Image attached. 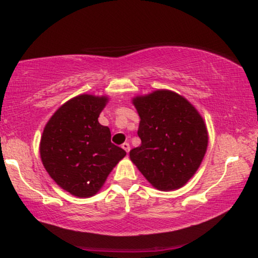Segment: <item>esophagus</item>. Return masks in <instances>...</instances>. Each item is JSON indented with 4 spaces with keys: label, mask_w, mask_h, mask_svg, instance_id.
Returning a JSON list of instances; mask_svg holds the SVG:
<instances>
[{
    "label": "esophagus",
    "mask_w": 258,
    "mask_h": 258,
    "mask_svg": "<svg viewBox=\"0 0 258 258\" xmlns=\"http://www.w3.org/2000/svg\"><path fill=\"white\" fill-rule=\"evenodd\" d=\"M122 148H123V149H124V150L126 151V154H128V153H129V151H130V144H129V143H126V142H124V143H123V144H122Z\"/></svg>",
    "instance_id": "34e87169"
}]
</instances>
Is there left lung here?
<instances>
[{
    "label": "left lung",
    "mask_w": 258,
    "mask_h": 258,
    "mask_svg": "<svg viewBox=\"0 0 258 258\" xmlns=\"http://www.w3.org/2000/svg\"><path fill=\"white\" fill-rule=\"evenodd\" d=\"M141 118V146L130 160L151 185L169 191L182 188L200 168L208 147L206 123L196 108L171 90L133 98Z\"/></svg>",
    "instance_id": "obj_1"
}]
</instances>
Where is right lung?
I'll use <instances>...</instances> for the list:
<instances>
[{
  "mask_svg": "<svg viewBox=\"0 0 258 258\" xmlns=\"http://www.w3.org/2000/svg\"><path fill=\"white\" fill-rule=\"evenodd\" d=\"M107 96L79 95L61 105L44 126L40 154L50 177L74 196H94L125 151L111 143L98 116Z\"/></svg>",
  "mask_w": 258,
  "mask_h": 258,
  "instance_id": "add662e5",
  "label": "right lung"
}]
</instances>
